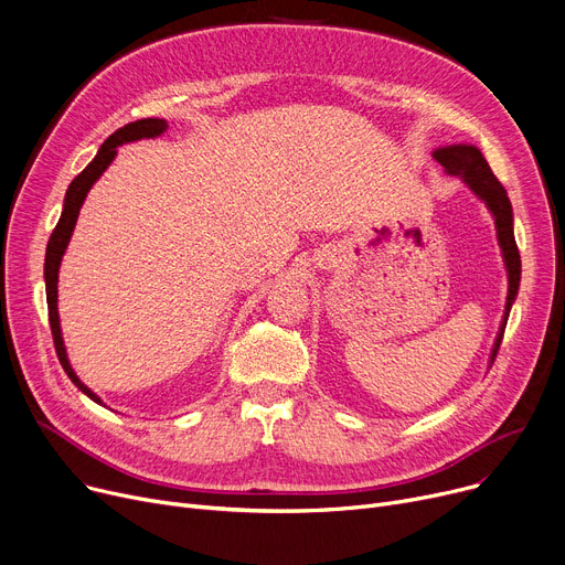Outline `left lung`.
Instances as JSON below:
<instances>
[{"label":"left lung","mask_w":565,"mask_h":565,"mask_svg":"<svg viewBox=\"0 0 565 565\" xmlns=\"http://www.w3.org/2000/svg\"><path fill=\"white\" fill-rule=\"evenodd\" d=\"M433 158L444 167V171L451 175H460L467 183V188L477 194L481 201H486L488 211L494 217L497 226V241L501 247L503 263H507V273H509V295H507V311H503L501 318V328L494 339V348L490 354V364L497 358V350L503 339V330H507V320L511 313V307L518 298V288H520V273H522V263H520V252L515 245V233H513V207L511 199L503 190V185L497 181V175L492 173L490 164L486 162L483 153L477 146L471 143H454V146H444L437 148Z\"/></svg>","instance_id":"8db88e82"}]
</instances>
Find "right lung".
<instances>
[{"label": "right lung", "mask_w": 565, "mask_h": 565, "mask_svg": "<svg viewBox=\"0 0 565 565\" xmlns=\"http://www.w3.org/2000/svg\"><path fill=\"white\" fill-rule=\"evenodd\" d=\"M169 128V124L164 118H141V121L128 124L124 128H118L114 135H109L105 139V143L100 146L98 156L86 164V169L75 178V181L68 185L66 199H64V211L62 217H58L50 243L45 249V292H47V316H50V330H52V339H54V348H56V358L62 362L66 375L73 380L75 387L86 394L92 401H96L98 405H103V401L86 387V384L75 375L68 354H66V345H64V337H62V324H58V311H56V281H58V265H62L64 252L71 243V235L79 215V207L92 190V185L103 175V171L111 164V160L116 158V146L128 143V141H137V139H148V137H160L164 130Z\"/></svg>", "instance_id": "1"}]
</instances>
